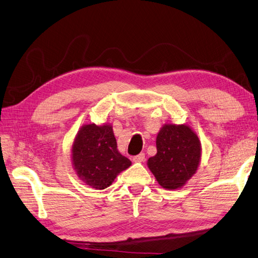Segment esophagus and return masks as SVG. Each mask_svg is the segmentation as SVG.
Segmentation results:
<instances>
[{"label": "esophagus", "mask_w": 258, "mask_h": 258, "mask_svg": "<svg viewBox=\"0 0 258 258\" xmlns=\"http://www.w3.org/2000/svg\"><path fill=\"white\" fill-rule=\"evenodd\" d=\"M134 162H144L145 160H146V156H145V153H140V154H138V156H136V157H134Z\"/></svg>", "instance_id": "34e87169"}]
</instances>
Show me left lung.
I'll return each mask as SVG.
<instances>
[{
  "label": "left lung",
  "instance_id": "8db88e82",
  "mask_svg": "<svg viewBox=\"0 0 258 258\" xmlns=\"http://www.w3.org/2000/svg\"><path fill=\"white\" fill-rule=\"evenodd\" d=\"M157 154L149 158L148 168L165 190H176L197 173L202 146L196 131L187 124L164 123L156 139Z\"/></svg>",
  "mask_w": 258,
  "mask_h": 258
}]
</instances>
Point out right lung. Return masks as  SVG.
I'll return each mask as SVG.
<instances>
[{
	"mask_svg": "<svg viewBox=\"0 0 258 258\" xmlns=\"http://www.w3.org/2000/svg\"><path fill=\"white\" fill-rule=\"evenodd\" d=\"M72 164L79 180L96 190L112 184L117 175L128 169L131 161L117 149L112 125H82L72 146Z\"/></svg>",
	"mask_w": 258,
	"mask_h": 258,
	"instance_id": "1",
	"label": "right lung"
}]
</instances>
